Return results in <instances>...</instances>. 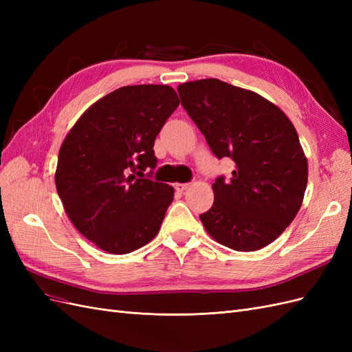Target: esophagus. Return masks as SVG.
I'll return each mask as SVG.
<instances>
[{
    "label": "esophagus",
    "mask_w": 352,
    "mask_h": 352,
    "mask_svg": "<svg viewBox=\"0 0 352 352\" xmlns=\"http://www.w3.org/2000/svg\"><path fill=\"white\" fill-rule=\"evenodd\" d=\"M175 188L177 192H184V190H186L189 188V184H176Z\"/></svg>",
    "instance_id": "1"
}]
</instances>
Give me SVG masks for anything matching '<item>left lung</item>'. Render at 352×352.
<instances>
[{"label": "left lung", "instance_id": "left-lung-1", "mask_svg": "<svg viewBox=\"0 0 352 352\" xmlns=\"http://www.w3.org/2000/svg\"><path fill=\"white\" fill-rule=\"evenodd\" d=\"M180 102L217 158L235 162L212 184L214 202L199 216L212 239L235 251L267 247L291 225L307 188L308 166L286 114L261 95L219 79L177 87Z\"/></svg>", "mask_w": 352, "mask_h": 352}]
</instances>
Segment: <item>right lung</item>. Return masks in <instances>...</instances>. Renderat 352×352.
Listing matches in <instances>:
<instances>
[{"label": "right lung", "mask_w": 352, "mask_h": 352, "mask_svg": "<svg viewBox=\"0 0 352 352\" xmlns=\"http://www.w3.org/2000/svg\"><path fill=\"white\" fill-rule=\"evenodd\" d=\"M177 105L168 85L123 87L92 104L63 141L58 197L74 228L102 251L132 252L158 233L175 189L144 172L155 168L154 141Z\"/></svg>", "instance_id": "add662e5"}]
</instances>
